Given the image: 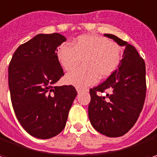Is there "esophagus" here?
I'll return each mask as SVG.
<instances>
[{
    "mask_svg": "<svg viewBox=\"0 0 157 157\" xmlns=\"http://www.w3.org/2000/svg\"><path fill=\"white\" fill-rule=\"evenodd\" d=\"M76 90H77V92H78V94H79V93H81V92L83 90H82V89H79V88H77V89H76Z\"/></svg>",
    "mask_w": 157,
    "mask_h": 157,
    "instance_id": "esophagus-1",
    "label": "esophagus"
}]
</instances>
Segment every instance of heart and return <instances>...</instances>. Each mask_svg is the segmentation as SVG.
Instances as JSON below:
<instances>
[{
  "instance_id": "1",
  "label": "heart",
  "mask_w": 157,
  "mask_h": 157,
  "mask_svg": "<svg viewBox=\"0 0 157 157\" xmlns=\"http://www.w3.org/2000/svg\"><path fill=\"white\" fill-rule=\"evenodd\" d=\"M56 56L66 71L75 70L81 63L82 67L66 76V81L77 88L94 84L98 78L110 76L122 58V48L109 38L97 35H82L72 41L71 46L61 44Z\"/></svg>"
}]
</instances>
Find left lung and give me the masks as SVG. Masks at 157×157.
Listing matches in <instances>:
<instances>
[{
  "label": "left lung",
  "mask_w": 157,
  "mask_h": 157,
  "mask_svg": "<svg viewBox=\"0 0 157 157\" xmlns=\"http://www.w3.org/2000/svg\"><path fill=\"white\" fill-rule=\"evenodd\" d=\"M105 36L125 46L119 69L90 90L89 118L92 126L108 137L126 134L136 123L146 98V67L133 45L112 34ZM105 93V96L100 94Z\"/></svg>",
  "instance_id": "8db88e82"
}]
</instances>
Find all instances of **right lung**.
Instances as JSON below:
<instances>
[{
  "label": "right lung",
  "mask_w": 157,
  "mask_h": 157,
  "mask_svg": "<svg viewBox=\"0 0 157 157\" xmlns=\"http://www.w3.org/2000/svg\"><path fill=\"white\" fill-rule=\"evenodd\" d=\"M66 41L59 33L38 34L21 44L9 66V87L15 114L31 135L49 139L66 126L77 91L73 85L57 87L64 75L57 47Z\"/></svg>",
  "instance_id": "add662e5"
}]
</instances>
